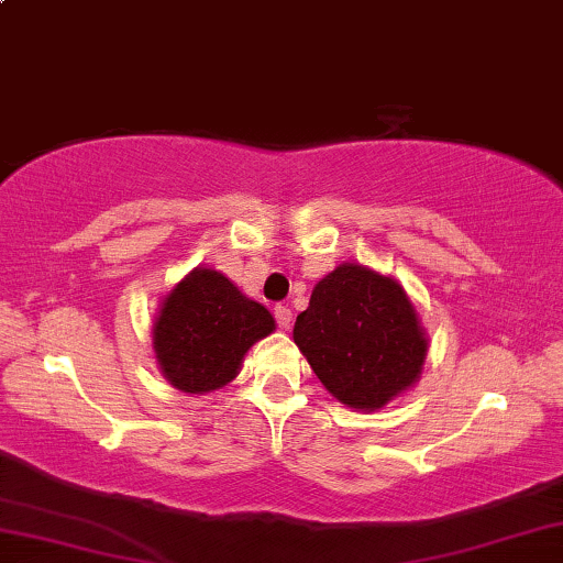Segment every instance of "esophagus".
<instances>
[{
    "label": "esophagus",
    "mask_w": 563,
    "mask_h": 563,
    "mask_svg": "<svg viewBox=\"0 0 563 563\" xmlns=\"http://www.w3.org/2000/svg\"><path fill=\"white\" fill-rule=\"evenodd\" d=\"M275 320H278V325L285 330L292 325V310L288 305H278V308H275Z\"/></svg>",
    "instance_id": "obj_1"
}]
</instances>
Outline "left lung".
<instances>
[{"instance_id":"8db88e82","label":"left lung","mask_w":563,"mask_h":563,"mask_svg":"<svg viewBox=\"0 0 563 563\" xmlns=\"http://www.w3.org/2000/svg\"><path fill=\"white\" fill-rule=\"evenodd\" d=\"M292 340L332 397L369 412L417 383L430 350L402 285L357 263L312 288Z\"/></svg>"}]
</instances>
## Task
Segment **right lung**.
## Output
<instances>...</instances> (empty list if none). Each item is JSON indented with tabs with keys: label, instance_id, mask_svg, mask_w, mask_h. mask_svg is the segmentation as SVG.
Listing matches in <instances>:
<instances>
[{
	"label": "right lung",
	"instance_id": "right-lung-1",
	"mask_svg": "<svg viewBox=\"0 0 563 563\" xmlns=\"http://www.w3.org/2000/svg\"><path fill=\"white\" fill-rule=\"evenodd\" d=\"M273 330L265 305L223 273L196 268L161 302L151 335L161 375L180 393L203 395L231 383L245 352Z\"/></svg>",
	"mask_w": 563,
	"mask_h": 563
}]
</instances>
